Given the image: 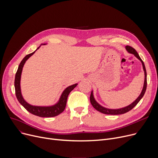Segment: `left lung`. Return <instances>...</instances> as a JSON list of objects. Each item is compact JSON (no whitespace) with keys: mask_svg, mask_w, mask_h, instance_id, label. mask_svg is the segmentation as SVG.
I'll return each mask as SVG.
<instances>
[{"mask_svg":"<svg viewBox=\"0 0 158 158\" xmlns=\"http://www.w3.org/2000/svg\"><path fill=\"white\" fill-rule=\"evenodd\" d=\"M126 50H127L128 52L134 54L138 58V60H140V61L142 62V63L144 73H145V81H144V85H143V89L142 91V93H141V94L139 95V97L135 101V102H133L132 104L129 105L128 106H126L125 107H123V108H120V109H118V110H111V109H107V108H106V107H102V106H101L100 104H98L96 102V101L95 100V98L94 97L93 91H92V93H91L90 97H89L90 102L96 110H97L98 111L101 112L102 113H104V114H121L126 113L129 111L130 110H131L135 106H136V105L139 102V101L141 100V99H142V98L143 97V95L145 93V91H146V89H147V72H146V69H145L144 63L142 60V59H141L140 57L139 56V55L138 54V52L136 51V50L134 48H132L131 46L127 45L126 47Z\"/></svg>","mask_w":158,"mask_h":158,"instance_id":"8db88e82","label":"left lung"}]
</instances>
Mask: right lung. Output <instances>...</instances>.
<instances>
[{
	"label": "right lung",
	"instance_id": "1",
	"mask_svg": "<svg viewBox=\"0 0 158 158\" xmlns=\"http://www.w3.org/2000/svg\"><path fill=\"white\" fill-rule=\"evenodd\" d=\"M44 45H45V44ZM39 48L40 47L36 50H38ZM36 51L29 54H27L26 56H25L19 66V68L17 71H16V73L15 75V94L19 102L24 107V108L27 111H28L29 113L38 116V117H56V116L60 114L64 110L66 104V101H67L68 96L71 91L73 90V89L77 85V84H75L66 88L62 93L59 101H58V102L54 106H32L28 104L26 101L24 100L21 94L20 78H21L22 69L25 63H26V61L29 59V58L36 52Z\"/></svg>",
	"mask_w": 158,
	"mask_h": 158
}]
</instances>
